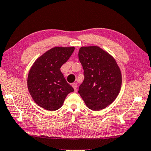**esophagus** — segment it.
<instances>
[{
	"mask_svg": "<svg viewBox=\"0 0 151 151\" xmlns=\"http://www.w3.org/2000/svg\"><path fill=\"white\" fill-rule=\"evenodd\" d=\"M72 86L73 87L74 90H77V83H73L72 84Z\"/></svg>",
	"mask_w": 151,
	"mask_h": 151,
	"instance_id": "obj_1",
	"label": "esophagus"
}]
</instances>
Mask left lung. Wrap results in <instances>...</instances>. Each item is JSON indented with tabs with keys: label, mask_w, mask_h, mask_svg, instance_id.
I'll list each match as a JSON object with an SVG mask.
<instances>
[{
	"label": "left lung",
	"mask_w": 151,
	"mask_h": 151,
	"mask_svg": "<svg viewBox=\"0 0 151 151\" xmlns=\"http://www.w3.org/2000/svg\"><path fill=\"white\" fill-rule=\"evenodd\" d=\"M79 59L84 80L78 92L90 109H104L114 101L121 89L119 66L112 56L98 46L81 47Z\"/></svg>",
	"instance_id": "8db88e82"
}]
</instances>
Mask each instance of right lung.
I'll return each mask as SVG.
<instances>
[{
  "label": "right lung",
  "mask_w": 151,
  "mask_h": 151,
  "mask_svg": "<svg viewBox=\"0 0 151 151\" xmlns=\"http://www.w3.org/2000/svg\"><path fill=\"white\" fill-rule=\"evenodd\" d=\"M74 50V47H53L32 66L27 77L28 90L36 104L44 109H59L68 94L74 91L60 70Z\"/></svg>",
  "instance_id": "right-lung-1"
}]
</instances>
